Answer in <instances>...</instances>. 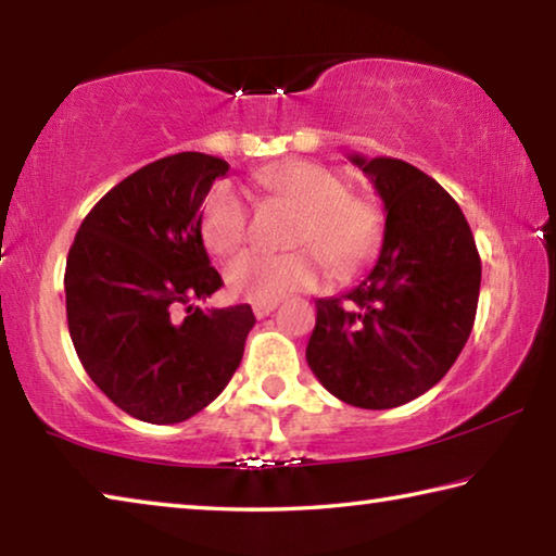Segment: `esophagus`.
<instances>
[{"label": "esophagus", "mask_w": 556, "mask_h": 556, "mask_svg": "<svg viewBox=\"0 0 556 556\" xmlns=\"http://www.w3.org/2000/svg\"><path fill=\"white\" fill-rule=\"evenodd\" d=\"M277 304H279V301H257V304H252V312H255L257 318H265V316L275 312Z\"/></svg>", "instance_id": "34e87169"}]
</instances>
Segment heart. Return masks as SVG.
<instances>
[{
	"mask_svg": "<svg viewBox=\"0 0 556 556\" xmlns=\"http://www.w3.org/2000/svg\"><path fill=\"white\" fill-rule=\"evenodd\" d=\"M257 184L277 195L299 218L291 232L294 250L289 255H257L244 252L225 267L230 294L244 301H279L291 291L312 289L324 277V265L336 275L355 269L368 260L380 242V215L370 203L348 195L345 181L331 168L314 162H289L267 166ZM201 240L215 257H228L248 238V205L230 184H218L205 195Z\"/></svg>",
	"mask_w": 556,
	"mask_h": 556,
	"instance_id": "obj_1",
	"label": "heart"
}]
</instances>
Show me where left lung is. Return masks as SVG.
Segmentation results:
<instances>
[{
    "label": "left lung",
    "mask_w": 556,
    "mask_h": 556,
    "mask_svg": "<svg viewBox=\"0 0 556 556\" xmlns=\"http://www.w3.org/2000/svg\"><path fill=\"white\" fill-rule=\"evenodd\" d=\"M384 205L378 262L341 296L316 299L306 363L353 407L390 409L434 388L470 336L481 257L458 203L402 159L351 154Z\"/></svg>",
    "instance_id": "obj_1"
}]
</instances>
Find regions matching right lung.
Returning <instances> with one entry per match:
<instances>
[{
  "instance_id": "right-lung-1",
  "label": "right lung",
  "mask_w": 556,
  "mask_h": 556,
  "mask_svg": "<svg viewBox=\"0 0 556 556\" xmlns=\"http://www.w3.org/2000/svg\"><path fill=\"white\" fill-rule=\"evenodd\" d=\"M228 162L181 152L96 203L65 262V314L83 368L129 417L178 425L218 397L255 326L250 304L203 308L223 287L199 220ZM187 306V316L175 308Z\"/></svg>"
}]
</instances>
